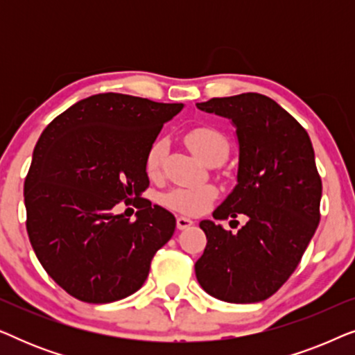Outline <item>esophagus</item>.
<instances>
[{
	"label": "esophagus",
	"mask_w": 355,
	"mask_h": 355,
	"mask_svg": "<svg viewBox=\"0 0 355 355\" xmlns=\"http://www.w3.org/2000/svg\"><path fill=\"white\" fill-rule=\"evenodd\" d=\"M176 225H178V230H187V227H191L193 225V221L191 220V218L178 216Z\"/></svg>",
	"instance_id": "1"
}]
</instances>
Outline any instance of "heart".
Returning a JSON list of instances; mask_svg holds the SVG:
<instances>
[{"label":"heart","instance_id":"obj_1","mask_svg":"<svg viewBox=\"0 0 355 355\" xmlns=\"http://www.w3.org/2000/svg\"><path fill=\"white\" fill-rule=\"evenodd\" d=\"M186 144L203 163H208L218 155H227V150H230L225 135L218 129L210 128V125H198V128L187 130ZM166 152L168 144L164 139H157L148 147L147 155H145V171L150 178L159 176ZM215 196L216 191L211 186L174 187L164 193L163 202L164 205L179 213L197 215V213H202L210 205Z\"/></svg>","mask_w":355,"mask_h":355}]
</instances>
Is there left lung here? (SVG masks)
Instances as JSON below:
<instances>
[{"mask_svg":"<svg viewBox=\"0 0 355 355\" xmlns=\"http://www.w3.org/2000/svg\"><path fill=\"white\" fill-rule=\"evenodd\" d=\"M231 121L237 139L236 186L215 220L247 223L236 234L203 220V255L196 261L202 289L231 304L268 299L297 268L320 223L322 179L310 137L275 100L241 94L197 103Z\"/></svg>","mask_w":355,"mask_h":355,"instance_id":"left-lung-1","label":"left lung"}]
</instances>
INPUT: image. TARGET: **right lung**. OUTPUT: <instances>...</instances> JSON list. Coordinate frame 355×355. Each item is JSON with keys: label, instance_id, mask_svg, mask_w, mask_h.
<instances>
[{"label": "right lung", "instance_id": "obj_1", "mask_svg": "<svg viewBox=\"0 0 355 355\" xmlns=\"http://www.w3.org/2000/svg\"><path fill=\"white\" fill-rule=\"evenodd\" d=\"M182 108L110 92L77 101L42 132L24 184L27 232L67 294L108 304L142 288L176 230L173 213L142 198L145 155ZM121 200L139 202L135 222L112 211Z\"/></svg>", "mask_w": 355, "mask_h": 355}]
</instances>
